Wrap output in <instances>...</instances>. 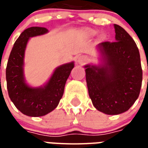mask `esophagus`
Segmentation results:
<instances>
[{"label":"esophagus","mask_w":148,"mask_h":148,"mask_svg":"<svg viewBox=\"0 0 148 148\" xmlns=\"http://www.w3.org/2000/svg\"><path fill=\"white\" fill-rule=\"evenodd\" d=\"M88 57H86V56H80L78 58V59H77V62H78L79 64H84V63H86L88 61Z\"/></svg>","instance_id":"1"}]
</instances>
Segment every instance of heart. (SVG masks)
Instances as JSON below:
<instances>
[{
    "instance_id": "1",
    "label": "heart",
    "mask_w": 148,
    "mask_h": 148,
    "mask_svg": "<svg viewBox=\"0 0 148 148\" xmlns=\"http://www.w3.org/2000/svg\"><path fill=\"white\" fill-rule=\"evenodd\" d=\"M88 34L89 35H95L96 34V31H93V30H89V31H88Z\"/></svg>"
}]
</instances>
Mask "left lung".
Listing matches in <instances>:
<instances>
[{
    "label": "left lung",
    "instance_id": "8db88e82",
    "mask_svg": "<svg viewBox=\"0 0 148 148\" xmlns=\"http://www.w3.org/2000/svg\"><path fill=\"white\" fill-rule=\"evenodd\" d=\"M114 42L100 43L103 66L86 65L88 94L96 109L106 114L129 110L140 95L142 68L139 51L129 34L114 24Z\"/></svg>",
    "mask_w": 148,
    "mask_h": 148
}]
</instances>
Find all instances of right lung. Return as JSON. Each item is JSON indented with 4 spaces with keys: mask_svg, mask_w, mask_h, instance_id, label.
I'll return each instance as SVG.
<instances>
[{
    "mask_svg": "<svg viewBox=\"0 0 148 148\" xmlns=\"http://www.w3.org/2000/svg\"><path fill=\"white\" fill-rule=\"evenodd\" d=\"M45 27H31L24 30L15 41L6 67L7 88L10 100L24 114L40 117L54 110L60 102L74 62L58 67L45 87L32 88L24 81V57L29 38L47 33Z\"/></svg>",
    "mask_w": 148,
    "mask_h": 148,
    "instance_id": "1",
    "label": "right lung"
}]
</instances>
